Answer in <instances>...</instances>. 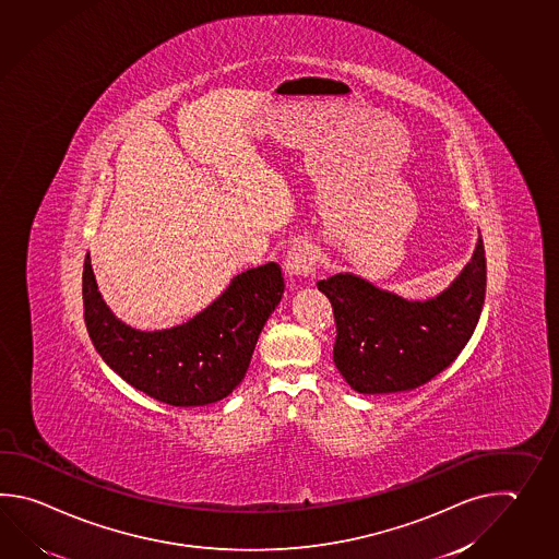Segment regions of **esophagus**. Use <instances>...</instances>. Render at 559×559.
Masks as SVG:
<instances>
[{
	"mask_svg": "<svg viewBox=\"0 0 559 559\" xmlns=\"http://www.w3.org/2000/svg\"><path fill=\"white\" fill-rule=\"evenodd\" d=\"M317 259H319V252L314 249V245L308 242V240H298L286 252V273L290 274V276H297V278L308 276V274L314 271Z\"/></svg>",
	"mask_w": 559,
	"mask_h": 559,
	"instance_id": "esophagus-1",
	"label": "esophagus"
}]
</instances>
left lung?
Listing matches in <instances>:
<instances>
[{"label": "left lung", "instance_id": "left-lung-1", "mask_svg": "<svg viewBox=\"0 0 559 559\" xmlns=\"http://www.w3.org/2000/svg\"><path fill=\"white\" fill-rule=\"evenodd\" d=\"M336 324L334 365L360 394L414 390L456 360L478 324L486 298L481 237L466 269L440 297L406 298L353 274L317 283Z\"/></svg>", "mask_w": 559, "mask_h": 559}]
</instances>
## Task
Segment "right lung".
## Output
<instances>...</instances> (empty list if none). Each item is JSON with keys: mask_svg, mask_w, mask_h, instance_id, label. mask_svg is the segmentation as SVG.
<instances>
[{"mask_svg": "<svg viewBox=\"0 0 559 559\" xmlns=\"http://www.w3.org/2000/svg\"><path fill=\"white\" fill-rule=\"evenodd\" d=\"M283 290L281 266L266 262L237 274L227 290L187 324L141 332L109 312L97 293L90 254L83 262L85 324L97 353L131 386L185 408L227 399L239 386Z\"/></svg>", "mask_w": 559, "mask_h": 559, "instance_id": "1", "label": "right lung"}]
</instances>
